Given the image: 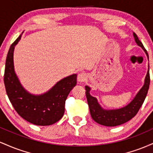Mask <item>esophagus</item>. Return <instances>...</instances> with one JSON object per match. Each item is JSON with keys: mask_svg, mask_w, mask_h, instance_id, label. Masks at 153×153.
<instances>
[{"mask_svg": "<svg viewBox=\"0 0 153 153\" xmlns=\"http://www.w3.org/2000/svg\"><path fill=\"white\" fill-rule=\"evenodd\" d=\"M87 78H88V76H87V75L85 74V73H81L78 75V80L80 82H85V80H87Z\"/></svg>", "mask_w": 153, "mask_h": 153, "instance_id": "esophagus-1", "label": "esophagus"}]
</instances>
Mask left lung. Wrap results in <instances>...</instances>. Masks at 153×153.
Segmentation results:
<instances>
[{
	"instance_id": "1",
	"label": "left lung",
	"mask_w": 153,
	"mask_h": 153,
	"mask_svg": "<svg viewBox=\"0 0 153 153\" xmlns=\"http://www.w3.org/2000/svg\"><path fill=\"white\" fill-rule=\"evenodd\" d=\"M133 35H134L136 43L143 49L147 55V50L144 47L143 43L139 40L137 34L134 33ZM150 73H149L148 68L146 78L145 80V84H144L143 87L139 91L138 94L136 95L134 99L127 106L119 108V109L114 110L103 109L100 106L99 103L97 102V100L96 98L93 97L89 94V91L91 90L90 88L85 85V91H85V95H86L88 104L92 119L98 124L106 126V127H115V126L121 125V124H124V123L129 121L137 114L138 111L140 110V107L144 103V101H145L147 94L149 86H150Z\"/></svg>"
}]
</instances>
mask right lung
<instances>
[{
  "mask_svg": "<svg viewBox=\"0 0 153 153\" xmlns=\"http://www.w3.org/2000/svg\"><path fill=\"white\" fill-rule=\"evenodd\" d=\"M22 34L10 45L6 60L4 84L12 106L19 116L27 122L38 126L53 124L63 117L65 103L68 94L77 83V75L62 79L48 92L34 96L21 85L13 68V50Z\"/></svg>",
  "mask_w": 153,
  "mask_h": 153,
  "instance_id": "obj_1",
  "label": "right lung"
}]
</instances>
